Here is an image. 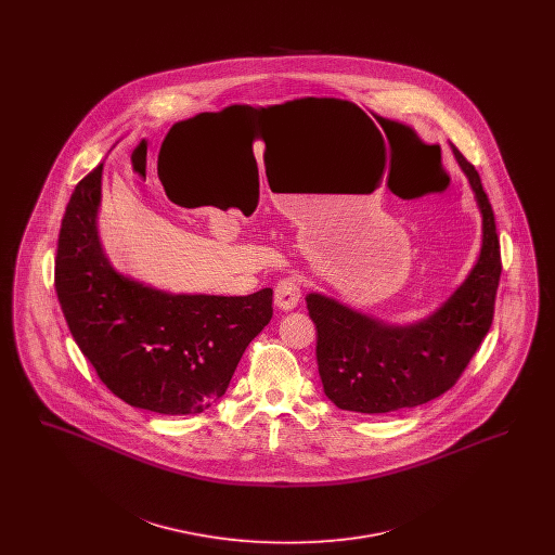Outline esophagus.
Masks as SVG:
<instances>
[{
	"label": "esophagus",
	"mask_w": 555,
	"mask_h": 555,
	"mask_svg": "<svg viewBox=\"0 0 555 555\" xmlns=\"http://www.w3.org/2000/svg\"><path fill=\"white\" fill-rule=\"evenodd\" d=\"M301 299V281L297 276H287L274 287V304L281 310H293Z\"/></svg>",
	"instance_id": "esophagus-1"
}]
</instances>
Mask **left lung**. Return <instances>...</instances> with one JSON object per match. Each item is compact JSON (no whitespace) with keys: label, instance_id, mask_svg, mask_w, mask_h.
Here are the masks:
<instances>
[{"label":"left lung","instance_id":"obj_1","mask_svg":"<svg viewBox=\"0 0 555 555\" xmlns=\"http://www.w3.org/2000/svg\"><path fill=\"white\" fill-rule=\"evenodd\" d=\"M453 156L475 191L482 245L464 283L430 317L389 324L322 293L306 295L324 396L341 410L387 414L443 396L491 328L502 274L495 216L475 166L455 147Z\"/></svg>","mask_w":555,"mask_h":555}]
</instances>
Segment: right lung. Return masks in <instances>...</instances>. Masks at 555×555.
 <instances>
[{"instance_id": "obj_1", "label": "right lung", "mask_w": 555, "mask_h": 555, "mask_svg": "<svg viewBox=\"0 0 555 555\" xmlns=\"http://www.w3.org/2000/svg\"><path fill=\"white\" fill-rule=\"evenodd\" d=\"M100 164L66 206L55 293L102 383L132 408L199 414L227 393L245 347L272 318V289L245 297L168 293L109 264L98 231Z\"/></svg>"}]
</instances>
